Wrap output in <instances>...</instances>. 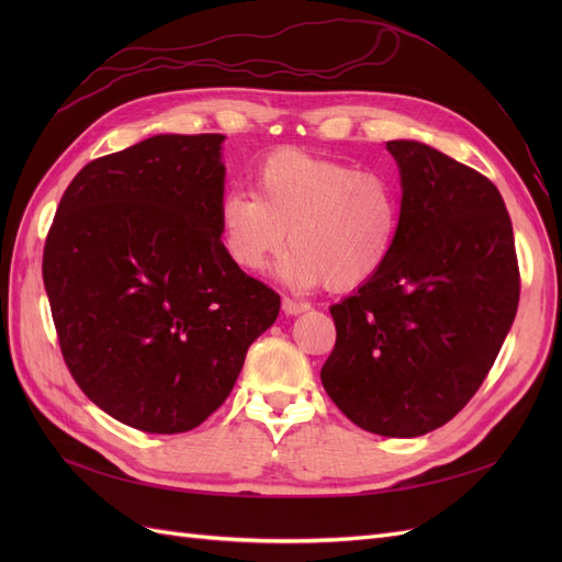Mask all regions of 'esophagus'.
I'll return each mask as SVG.
<instances>
[{"mask_svg": "<svg viewBox=\"0 0 562 562\" xmlns=\"http://www.w3.org/2000/svg\"><path fill=\"white\" fill-rule=\"evenodd\" d=\"M281 307H283V312H285V314L295 316V314L307 312V310H310V304H307V302H297V300H293V297H283Z\"/></svg>", "mask_w": 562, "mask_h": 562, "instance_id": "34e87169", "label": "esophagus"}]
</instances>
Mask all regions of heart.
I'll return each mask as SVG.
<instances>
[{
	"mask_svg": "<svg viewBox=\"0 0 562 562\" xmlns=\"http://www.w3.org/2000/svg\"><path fill=\"white\" fill-rule=\"evenodd\" d=\"M401 192L378 171L277 149L252 171V194L227 192L217 203V236L227 260L262 271L283 248L281 277L295 288L353 291L375 279L401 234Z\"/></svg>",
	"mask_w": 562,
	"mask_h": 562,
	"instance_id": "heart-1",
	"label": "heart"
}]
</instances>
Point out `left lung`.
<instances>
[{
    "instance_id": "1",
    "label": "left lung",
    "mask_w": 562,
    "mask_h": 562,
    "mask_svg": "<svg viewBox=\"0 0 562 562\" xmlns=\"http://www.w3.org/2000/svg\"><path fill=\"white\" fill-rule=\"evenodd\" d=\"M401 234L375 279L333 304L323 389L356 427L413 438L443 427L487 378L520 297L512 217L483 173L389 140Z\"/></svg>"
}]
</instances>
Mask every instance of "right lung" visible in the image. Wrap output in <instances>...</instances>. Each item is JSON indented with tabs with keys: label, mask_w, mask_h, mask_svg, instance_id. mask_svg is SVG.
Returning <instances> with one entry per match:
<instances>
[{
	"label": "right lung",
	"mask_w": 562,
	"mask_h": 562,
	"mask_svg": "<svg viewBox=\"0 0 562 562\" xmlns=\"http://www.w3.org/2000/svg\"><path fill=\"white\" fill-rule=\"evenodd\" d=\"M225 135H155L89 161L58 203L42 274L63 361L147 434L206 422L281 297L220 246Z\"/></svg>",
	"instance_id": "add662e5"
}]
</instances>
